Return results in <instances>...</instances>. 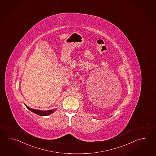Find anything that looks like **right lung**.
<instances>
[{"instance_id": "obj_1", "label": "right lung", "mask_w": 156, "mask_h": 156, "mask_svg": "<svg viewBox=\"0 0 156 156\" xmlns=\"http://www.w3.org/2000/svg\"><path fill=\"white\" fill-rule=\"evenodd\" d=\"M26 105V107L28 108L29 110H30V111L33 112V113H34L35 114L39 115H41V116H46V115H51L55 111V109H51V110H48V111H41V110L32 109V108L29 107L26 105Z\"/></svg>"}]
</instances>
